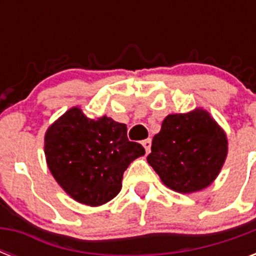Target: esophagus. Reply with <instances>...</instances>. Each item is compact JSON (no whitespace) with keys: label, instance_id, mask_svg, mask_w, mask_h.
Returning <instances> with one entry per match:
<instances>
[{"label":"esophagus","instance_id":"34e87169","mask_svg":"<svg viewBox=\"0 0 256 256\" xmlns=\"http://www.w3.org/2000/svg\"><path fill=\"white\" fill-rule=\"evenodd\" d=\"M142 146H144V150H146V154H148L150 150H152V140H142Z\"/></svg>","mask_w":256,"mask_h":256}]
</instances>
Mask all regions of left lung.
Masks as SVG:
<instances>
[{
	"mask_svg": "<svg viewBox=\"0 0 256 256\" xmlns=\"http://www.w3.org/2000/svg\"><path fill=\"white\" fill-rule=\"evenodd\" d=\"M228 152L224 130L204 108L168 114L154 136L148 162L164 186L180 194L206 188L222 170Z\"/></svg>",
	"mask_w": 256,
	"mask_h": 256,
	"instance_id": "8db88e82",
	"label": "left lung"
}]
</instances>
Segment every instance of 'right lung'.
Wrapping results in <instances>:
<instances>
[{
  "mask_svg": "<svg viewBox=\"0 0 256 256\" xmlns=\"http://www.w3.org/2000/svg\"><path fill=\"white\" fill-rule=\"evenodd\" d=\"M144 156L128 140V128L102 116L92 120L80 106L69 108L45 132V156L50 172L74 200L96 207L116 198L124 170Z\"/></svg>",
  "mask_w": 256,
  "mask_h": 256,
  "instance_id": "right-lung-1",
  "label": "right lung"
}]
</instances>
